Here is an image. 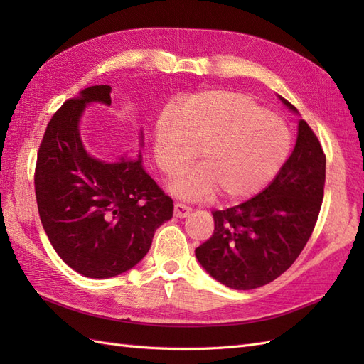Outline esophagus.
I'll use <instances>...</instances> for the list:
<instances>
[{
  "label": "esophagus",
  "instance_id": "obj_1",
  "mask_svg": "<svg viewBox=\"0 0 364 364\" xmlns=\"http://www.w3.org/2000/svg\"><path fill=\"white\" fill-rule=\"evenodd\" d=\"M193 211V209L190 206H186L183 203H174V215L179 217V218H183V217H188L190 213Z\"/></svg>",
  "mask_w": 364,
  "mask_h": 364
}]
</instances>
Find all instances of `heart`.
<instances>
[{
	"instance_id": "obj_1",
	"label": "heart",
	"mask_w": 364,
	"mask_h": 364,
	"mask_svg": "<svg viewBox=\"0 0 364 364\" xmlns=\"http://www.w3.org/2000/svg\"><path fill=\"white\" fill-rule=\"evenodd\" d=\"M290 147L284 121L255 98L232 90H208L167 106L155 130L159 168L173 174L200 150L202 165L181 171L173 191L202 199L215 190L226 200L257 193L278 170Z\"/></svg>"
}]
</instances>
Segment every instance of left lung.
Wrapping results in <instances>:
<instances>
[{
    "mask_svg": "<svg viewBox=\"0 0 364 364\" xmlns=\"http://www.w3.org/2000/svg\"><path fill=\"white\" fill-rule=\"evenodd\" d=\"M325 167L321 142L301 119L294 150L267 188L213 213L214 234L196 249L202 267L235 290L258 289L281 277L313 234L323 200Z\"/></svg>",
    "mask_w": 364,
    "mask_h": 364,
    "instance_id": "obj_1",
    "label": "left lung"
}]
</instances>
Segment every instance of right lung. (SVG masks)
Returning a JSON list of instances; mask_svg holds the SVG:
<instances>
[{"label":"right lung","mask_w":364,"mask_h":364,"mask_svg":"<svg viewBox=\"0 0 364 364\" xmlns=\"http://www.w3.org/2000/svg\"><path fill=\"white\" fill-rule=\"evenodd\" d=\"M111 105V86L86 87L50 119L38 151L35 191L43 230L58 255L87 278H112L146 257L173 200L138 161L91 158L79 135L86 103Z\"/></svg>","instance_id":"right-lung-1"}]
</instances>
